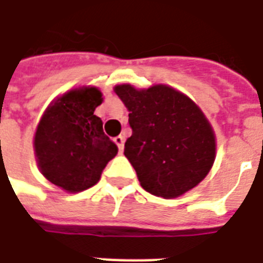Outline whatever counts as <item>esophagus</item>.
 Here are the masks:
<instances>
[{
  "label": "esophagus",
  "instance_id": "obj_1",
  "mask_svg": "<svg viewBox=\"0 0 263 263\" xmlns=\"http://www.w3.org/2000/svg\"><path fill=\"white\" fill-rule=\"evenodd\" d=\"M114 142H116V145L118 146V151L122 152V149H124V137H121V135H118V137L114 138Z\"/></svg>",
  "mask_w": 263,
  "mask_h": 263
}]
</instances>
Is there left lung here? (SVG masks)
I'll use <instances>...</instances> for the list:
<instances>
[{"instance_id": "obj_1", "label": "left lung", "mask_w": 263, "mask_h": 263, "mask_svg": "<svg viewBox=\"0 0 263 263\" xmlns=\"http://www.w3.org/2000/svg\"><path fill=\"white\" fill-rule=\"evenodd\" d=\"M129 110L132 135L124 155L131 161L145 191L177 198L196 186L215 160L211 124L191 99L166 85L137 90L116 86Z\"/></svg>"}]
</instances>
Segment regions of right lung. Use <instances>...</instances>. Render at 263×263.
<instances>
[{
  "instance_id": "1",
  "label": "right lung",
  "mask_w": 263,
  "mask_h": 263,
  "mask_svg": "<svg viewBox=\"0 0 263 263\" xmlns=\"http://www.w3.org/2000/svg\"><path fill=\"white\" fill-rule=\"evenodd\" d=\"M103 102L96 87L71 90L47 108L34 135L43 176L69 192L87 190L100 180L116 156V143L103 132L95 110Z\"/></svg>"
}]
</instances>
